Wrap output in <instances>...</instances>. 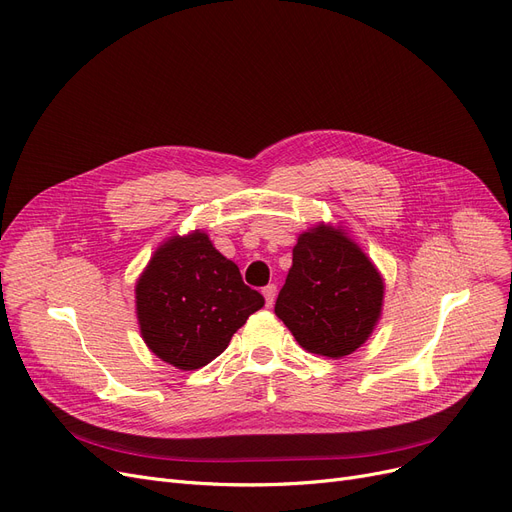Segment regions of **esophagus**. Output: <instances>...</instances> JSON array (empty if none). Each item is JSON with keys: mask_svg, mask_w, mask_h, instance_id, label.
Here are the masks:
<instances>
[{"mask_svg": "<svg viewBox=\"0 0 512 512\" xmlns=\"http://www.w3.org/2000/svg\"><path fill=\"white\" fill-rule=\"evenodd\" d=\"M262 294H264V300H267V306H273L275 298H277V285L269 283L267 288H262Z\"/></svg>", "mask_w": 512, "mask_h": 512, "instance_id": "obj_1", "label": "esophagus"}]
</instances>
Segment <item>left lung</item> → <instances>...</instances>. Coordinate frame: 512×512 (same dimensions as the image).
Returning <instances> with one entry per match:
<instances>
[{
  "label": "left lung",
  "instance_id": "left-lung-1",
  "mask_svg": "<svg viewBox=\"0 0 512 512\" xmlns=\"http://www.w3.org/2000/svg\"><path fill=\"white\" fill-rule=\"evenodd\" d=\"M275 315L304 351L330 359L355 353L382 315L384 279L342 224L298 235Z\"/></svg>",
  "mask_w": 512,
  "mask_h": 512
}]
</instances>
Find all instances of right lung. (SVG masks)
Instances as JSON below:
<instances>
[{
  "label": "right lung",
  "mask_w": 512,
  "mask_h": 512,
  "mask_svg": "<svg viewBox=\"0 0 512 512\" xmlns=\"http://www.w3.org/2000/svg\"><path fill=\"white\" fill-rule=\"evenodd\" d=\"M136 317L149 349L176 370H199L227 349L233 334L264 306L208 233L172 235L136 281Z\"/></svg>",
  "instance_id": "add662e5"
}]
</instances>
